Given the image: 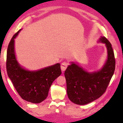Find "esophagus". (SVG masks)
Segmentation results:
<instances>
[{
	"label": "esophagus",
	"instance_id": "34e87169",
	"mask_svg": "<svg viewBox=\"0 0 123 123\" xmlns=\"http://www.w3.org/2000/svg\"><path fill=\"white\" fill-rule=\"evenodd\" d=\"M68 64L67 63V62H64L62 63V64H61V70H62V71H65V70L66 69V68H67V67H68Z\"/></svg>",
	"mask_w": 123,
	"mask_h": 123
}]
</instances>
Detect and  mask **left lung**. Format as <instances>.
Masks as SVG:
<instances>
[{
	"mask_svg": "<svg viewBox=\"0 0 123 123\" xmlns=\"http://www.w3.org/2000/svg\"><path fill=\"white\" fill-rule=\"evenodd\" d=\"M99 41L105 44L107 51V59L102 69L88 72L71 62L64 73L68 97L76 104H87L102 96L115 72L116 62L112 45L104 37H101Z\"/></svg>",
	"mask_w": 123,
	"mask_h": 123,
	"instance_id": "8db88e82",
	"label": "left lung"
}]
</instances>
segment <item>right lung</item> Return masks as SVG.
Returning <instances> with one entry per match:
<instances>
[{
	"label": "right lung",
	"instance_id": "obj_1",
	"mask_svg": "<svg viewBox=\"0 0 123 123\" xmlns=\"http://www.w3.org/2000/svg\"><path fill=\"white\" fill-rule=\"evenodd\" d=\"M20 30L14 34L8 44L6 70L21 98L38 104L47 98L52 84L62 74L60 64L57 63L36 71H30L21 67L17 62L14 52V39Z\"/></svg>",
	"mask_w": 123,
	"mask_h": 123
}]
</instances>
